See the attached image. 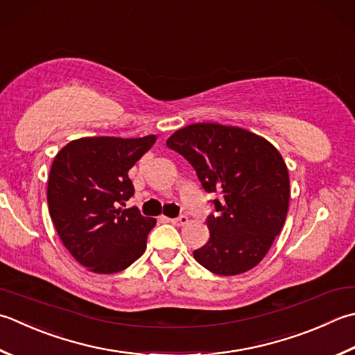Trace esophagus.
Listing matches in <instances>:
<instances>
[{
    "label": "esophagus",
    "mask_w": 355,
    "mask_h": 355,
    "mask_svg": "<svg viewBox=\"0 0 355 355\" xmlns=\"http://www.w3.org/2000/svg\"><path fill=\"white\" fill-rule=\"evenodd\" d=\"M171 223L175 225V226H186L189 223V218L186 217V215H180L177 218H171Z\"/></svg>",
    "instance_id": "obj_1"
}]
</instances>
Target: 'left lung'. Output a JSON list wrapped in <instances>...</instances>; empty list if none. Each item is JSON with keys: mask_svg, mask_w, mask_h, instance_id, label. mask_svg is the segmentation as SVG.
I'll return each instance as SVG.
<instances>
[{"mask_svg": "<svg viewBox=\"0 0 355 355\" xmlns=\"http://www.w3.org/2000/svg\"><path fill=\"white\" fill-rule=\"evenodd\" d=\"M196 169L206 192H218L207 217L209 241L193 251L217 275H239L265 259L286 220L289 173L266 138L237 126L193 123L168 138Z\"/></svg>", "mask_w": 355, "mask_h": 355, "instance_id": "left-lung-1", "label": "left lung"}]
</instances>
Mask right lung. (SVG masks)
I'll list each match as a JSON object with an SVG mask.
<instances>
[{
    "mask_svg": "<svg viewBox=\"0 0 355 355\" xmlns=\"http://www.w3.org/2000/svg\"><path fill=\"white\" fill-rule=\"evenodd\" d=\"M155 141L157 135L85 137L53 158L49 214L62 245L90 272H120L144 252L157 220L120 206L134 196L129 169Z\"/></svg>",
    "mask_w": 355,
    "mask_h": 355,
    "instance_id": "obj_1",
    "label": "right lung"
}]
</instances>
